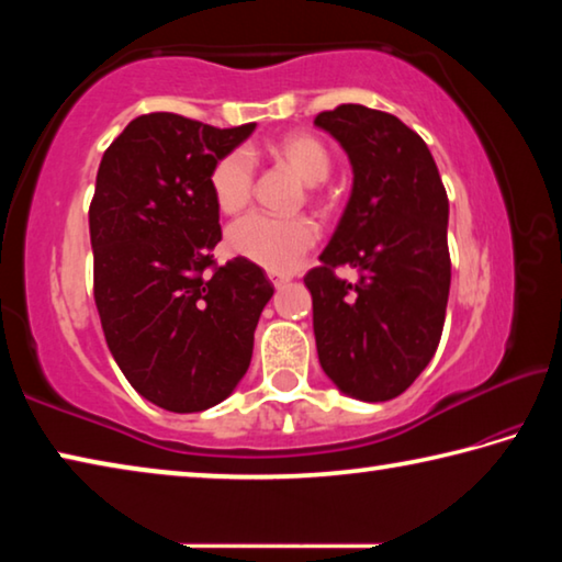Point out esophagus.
I'll use <instances>...</instances> for the list:
<instances>
[{
    "label": "esophagus",
    "mask_w": 562,
    "mask_h": 562,
    "mask_svg": "<svg viewBox=\"0 0 562 562\" xmlns=\"http://www.w3.org/2000/svg\"><path fill=\"white\" fill-rule=\"evenodd\" d=\"M268 278H270V282L274 284V288H282V284H284V282H290V278H288V274H280V272H270V274H268Z\"/></svg>",
    "instance_id": "34e87169"
}]
</instances>
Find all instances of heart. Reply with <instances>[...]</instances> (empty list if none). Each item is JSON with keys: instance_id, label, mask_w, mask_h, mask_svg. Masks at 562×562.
<instances>
[{"instance_id": "b5f03b06", "label": "heart", "mask_w": 562, "mask_h": 562, "mask_svg": "<svg viewBox=\"0 0 562 562\" xmlns=\"http://www.w3.org/2000/svg\"><path fill=\"white\" fill-rule=\"evenodd\" d=\"M278 156L292 173H297L307 186H317L327 180L331 170V158L327 146L312 133H290L278 146ZM211 190L217 207L223 213H240L250 203L255 190V160L247 150L237 148L223 156L213 166ZM319 227L307 215H270L250 213L233 223L227 231V243L233 252L250 260L270 272H290L297 268L302 255L317 243Z\"/></svg>"}]
</instances>
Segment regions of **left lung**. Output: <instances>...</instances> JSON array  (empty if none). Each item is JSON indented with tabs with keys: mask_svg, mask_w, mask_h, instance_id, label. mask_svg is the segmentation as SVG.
<instances>
[{
	"mask_svg": "<svg viewBox=\"0 0 562 562\" xmlns=\"http://www.w3.org/2000/svg\"><path fill=\"white\" fill-rule=\"evenodd\" d=\"M315 126L345 148L355 173L322 265L304 274L319 364L341 394L389 402L439 347L451 288L449 198L429 146L392 113L341 103ZM339 263L360 280L339 281Z\"/></svg>",
	"mask_w": 562,
	"mask_h": 562,
	"instance_id": "8db88e82",
	"label": "left lung"
}]
</instances>
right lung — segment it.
I'll return each mask as SVG.
<instances>
[{"label": "right lung", "instance_id": "obj_1", "mask_svg": "<svg viewBox=\"0 0 562 562\" xmlns=\"http://www.w3.org/2000/svg\"><path fill=\"white\" fill-rule=\"evenodd\" d=\"M252 131L146 113L101 158L89 207L93 300L123 376L166 412H205L233 394L274 292L255 262L213 260L223 237L213 166Z\"/></svg>", "mask_w": 562, "mask_h": 562}]
</instances>
